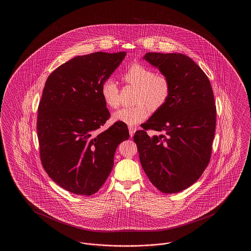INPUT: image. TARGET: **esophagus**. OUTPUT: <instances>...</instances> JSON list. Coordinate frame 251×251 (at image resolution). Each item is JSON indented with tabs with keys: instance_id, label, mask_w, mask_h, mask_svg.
Instances as JSON below:
<instances>
[{
	"instance_id": "obj_1",
	"label": "esophagus",
	"mask_w": 251,
	"mask_h": 251,
	"mask_svg": "<svg viewBox=\"0 0 251 251\" xmlns=\"http://www.w3.org/2000/svg\"><path fill=\"white\" fill-rule=\"evenodd\" d=\"M136 131V129L134 128V127H131V126H129V131H130V135L131 136H133V134H134V132Z\"/></svg>"
}]
</instances>
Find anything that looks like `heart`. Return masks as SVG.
<instances>
[{
	"mask_svg": "<svg viewBox=\"0 0 251 251\" xmlns=\"http://www.w3.org/2000/svg\"><path fill=\"white\" fill-rule=\"evenodd\" d=\"M124 83L137 87L134 95V106L121 108L114 113V120L128 125H136L153 113L165 107L171 95L172 85L167 74L155 71L141 63H133L122 75ZM120 87L107 79L100 85V95L108 107L120 105Z\"/></svg>",
	"mask_w": 251,
	"mask_h": 251,
	"instance_id": "heart-1",
	"label": "heart"
}]
</instances>
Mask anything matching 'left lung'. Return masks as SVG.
I'll return each mask as SVG.
<instances>
[{
    "instance_id": "1",
    "label": "left lung",
    "mask_w": 251,
    "mask_h": 251,
    "mask_svg": "<svg viewBox=\"0 0 251 251\" xmlns=\"http://www.w3.org/2000/svg\"><path fill=\"white\" fill-rule=\"evenodd\" d=\"M144 59L167 74L172 90L165 107L135 131L133 141L151 183L163 193H177L200 179L210 163L216 124L214 92L207 75L184 54L148 52ZM150 129L165 134L151 138Z\"/></svg>"
}]
</instances>
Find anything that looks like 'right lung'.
<instances>
[{"label":"right lung","mask_w":251,"mask_h":251,"mask_svg":"<svg viewBox=\"0 0 251 251\" xmlns=\"http://www.w3.org/2000/svg\"><path fill=\"white\" fill-rule=\"evenodd\" d=\"M126 52L102 51L76 56L49 75L37 109L36 131L42 167L62 188L91 196L100 190L113 166L115 151L130 133L110 118L100 85Z\"/></svg>","instance_id":"1"}]
</instances>
